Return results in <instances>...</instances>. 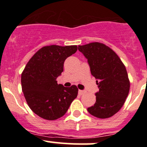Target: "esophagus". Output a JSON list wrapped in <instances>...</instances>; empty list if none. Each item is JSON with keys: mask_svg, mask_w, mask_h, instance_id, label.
<instances>
[{"mask_svg": "<svg viewBox=\"0 0 147 147\" xmlns=\"http://www.w3.org/2000/svg\"><path fill=\"white\" fill-rule=\"evenodd\" d=\"M86 92L84 91V90H80L79 91H78V94H80V95H83V94H85Z\"/></svg>", "mask_w": 147, "mask_h": 147, "instance_id": "obj_1", "label": "esophagus"}]
</instances>
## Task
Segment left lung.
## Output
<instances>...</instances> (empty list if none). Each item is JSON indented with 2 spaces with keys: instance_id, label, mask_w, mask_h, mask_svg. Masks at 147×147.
<instances>
[{
  "instance_id": "left-lung-1",
  "label": "left lung",
  "mask_w": 147,
  "mask_h": 147,
  "mask_svg": "<svg viewBox=\"0 0 147 147\" xmlns=\"http://www.w3.org/2000/svg\"><path fill=\"white\" fill-rule=\"evenodd\" d=\"M85 56L92 75L97 79L99 92L90 115L100 119L111 117L119 112L129 92L130 82L125 66L110 47L101 42L78 46Z\"/></svg>"
}]
</instances>
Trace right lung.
<instances>
[{
    "label": "right lung",
    "instance_id": "1",
    "mask_svg": "<svg viewBox=\"0 0 147 147\" xmlns=\"http://www.w3.org/2000/svg\"><path fill=\"white\" fill-rule=\"evenodd\" d=\"M77 50V45L42 47L30 59L22 72V90L26 102L42 119L55 120L63 117L78 96L77 86L65 87L56 81L63 72L65 60Z\"/></svg>",
    "mask_w": 147,
    "mask_h": 147
}]
</instances>
